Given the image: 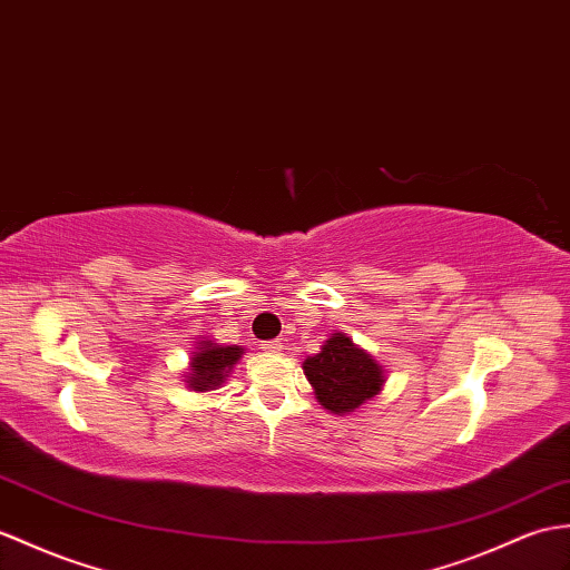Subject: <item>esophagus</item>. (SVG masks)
<instances>
[{"mask_svg": "<svg viewBox=\"0 0 570 570\" xmlns=\"http://www.w3.org/2000/svg\"><path fill=\"white\" fill-rule=\"evenodd\" d=\"M262 350L269 352V354H279L284 350V342L282 340H269V342H264Z\"/></svg>", "mask_w": 570, "mask_h": 570, "instance_id": "obj_1", "label": "esophagus"}]
</instances>
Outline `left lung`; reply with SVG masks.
Listing matches in <instances>:
<instances>
[{
    "label": "left lung",
    "instance_id": "1",
    "mask_svg": "<svg viewBox=\"0 0 570 570\" xmlns=\"http://www.w3.org/2000/svg\"><path fill=\"white\" fill-rule=\"evenodd\" d=\"M303 374L311 381L317 403L335 415L360 410L379 395L386 381L374 356L342 333L325 340L321 352L303 362Z\"/></svg>",
    "mask_w": 570,
    "mask_h": 570
}]
</instances>
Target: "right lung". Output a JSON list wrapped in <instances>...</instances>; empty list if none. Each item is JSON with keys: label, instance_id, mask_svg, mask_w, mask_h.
Listing matches in <instances>:
<instances>
[{"label": "right lung", "instance_id": "add662e5", "mask_svg": "<svg viewBox=\"0 0 570 570\" xmlns=\"http://www.w3.org/2000/svg\"><path fill=\"white\" fill-rule=\"evenodd\" d=\"M240 356L243 347L237 345H216L210 340L198 342L196 352L191 354L187 386L196 393L220 389Z\"/></svg>", "mask_w": 570, "mask_h": 570}]
</instances>
